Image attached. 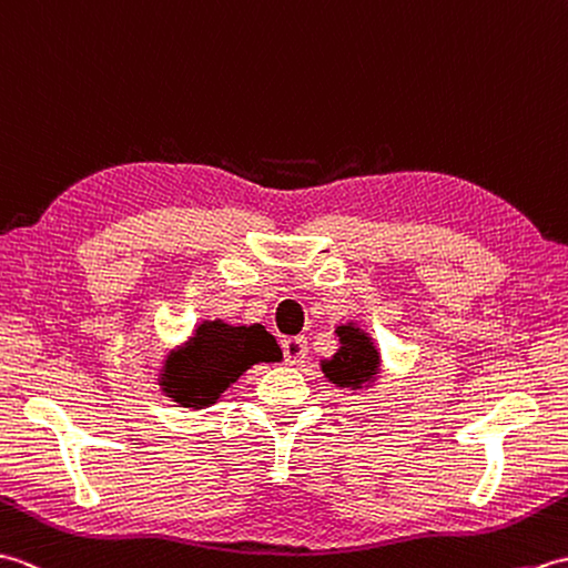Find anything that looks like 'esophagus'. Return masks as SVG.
<instances>
[{
	"label": "esophagus",
	"mask_w": 568,
	"mask_h": 568,
	"mask_svg": "<svg viewBox=\"0 0 568 568\" xmlns=\"http://www.w3.org/2000/svg\"><path fill=\"white\" fill-rule=\"evenodd\" d=\"M282 349H284V359L288 364H298V362H304L308 355V343H306V337H286L282 343Z\"/></svg>",
	"instance_id": "obj_1"
}]
</instances>
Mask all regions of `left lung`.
<instances>
[{
	"label": "left lung",
	"mask_w": 568,
	"mask_h": 568,
	"mask_svg": "<svg viewBox=\"0 0 568 568\" xmlns=\"http://www.w3.org/2000/svg\"><path fill=\"white\" fill-rule=\"evenodd\" d=\"M335 333L339 337V349L331 359H321L325 379L349 390L372 386L382 369V355L369 333H364L357 323L337 325Z\"/></svg>",
	"instance_id": "1"
}]
</instances>
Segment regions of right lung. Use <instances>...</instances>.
I'll list each match as a JSON object with an SVG mask.
<instances>
[{"label":"right lung","instance_id":"1","mask_svg":"<svg viewBox=\"0 0 568 568\" xmlns=\"http://www.w3.org/2000/svg\"><path fill=\"white\" fill-rule=\"evenodd\" d=\"M282 349L260 323L204 321L162 362L160 388L184 408H209L260 362H280Z\"/></svg>","mask_w":568,"mask_h":568}]
</instances>
